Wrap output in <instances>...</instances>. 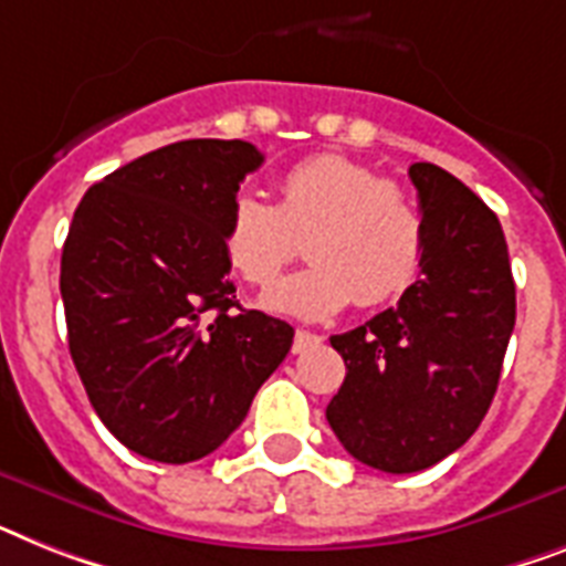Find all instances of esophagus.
Listing matches in <instances>:
<instances>
[{"mask_svg": "<svg viewBox=\"0 0 566 566\" xmlns=\"http://www.w3.org/2000/svg\"><path fill=\"white\" fill-rule=\"evenodd\" d=\"M317 344H321V335L306 333V329H297V333H294L292 353H294V356H301V353H306V349L317 347Z\"/></svg>", "mask_w": 566, "mask_h": 566, "instance_id": "obj_1", "label": "esophagus"}]
</instances>
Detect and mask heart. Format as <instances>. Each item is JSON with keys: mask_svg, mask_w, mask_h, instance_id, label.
<instances>
[{"mask_svg": "<svg viewBox=\"0 0 566 566\" xmlns=\"http://www.w3.org/2000/svg\"><path fill=\"white\" fill-rule=\"evenodd\" d=\"M303 233L312 260L263 297L280 315L321 321L356 297L378 306L408 292L422 272L428 233L413 196L338 153H315L289 167L274 205L240 190L222 245L245 283L269 286L297 256Z\"/></svg>", "mask_w": 566, "mask_h": 566, "instance_id": "1", "label": "heart"}]
</instances>
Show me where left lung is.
Segmentation results:
<instances>
[{
	"mask_svg": "<svg viewBox=\"0 0 566 566\" xmlns=\"http://www.w3.org/2000/svg\"><path fill=\"white\" fill-rule=\"evenodd\" d=\"M424 219L422 280L399 306L329 344L347 376L326 422L349 454L413 474L465 446L501 381L515 329V280L489 205L442 167L408 170Z\"/></svg>",
	"mask_w": 566,
	"mask_h": 566,
	"instance_id": "left-lung-1",
	"label": "left lung"
}]
</instances>
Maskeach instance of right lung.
<instances>
[{"instance_id":"1","label":"right lung","mask_w":566,"mask_h":566,"mask_svg":"<svg viewBox=\"0 0 566 566\" xmlns=\"http://www.w3.org/2000/svg\"><path fill=\"white\" fill-rule=\"evenodd\" d=\"M263 165L249 142L167 144L86 190L60 260L69 353L101 422L129 451H217L292 349L286 321L242 310L222 226Z\"/></svg>"}]
</instances>
